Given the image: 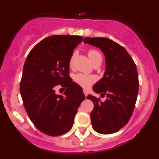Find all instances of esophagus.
<instances>
[{
    "label": "esophagus",
    "mask_w": 159,
    "mask_h": 159,
    "mask_svg": "<svg viewBox=\"0 0 159 159\" xmlns=\"http://www.w3.org/2000/svg\"><path fill=\"white\" fill-rule=\"evenodd\" d=\"M84 94L85 95V96H87V95H88V92L87 91V90L84 89Z\"/></svg>",
    "instance_id": "esophagus-1"
}]
</instances>
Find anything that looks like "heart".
I'll return each mask as SVG.
<instances>
[{"label": "heart", "mask_w": 159, "mask_h": 159, "mask_svg": "<svg viewBox=\"0 0 159 159\" xmlns=\"http://www.w3.org/2000/svg\"><path fill=\"white\" fill-rule=\"evenodd\" d=\"M88 57H89L90 60L92 62H93L94 60H96L97 58L101 57V54L95 49H90L88 51ZM75 58V52L73 53L72 55L70 57L69 60V65H72L73 62H74V60ZM74 81L77 84H79L80 86L83 87V88H88L93 84L94 82V78L92 76H90V75H86V74H83V73H79L74 76L73 78Z\"/></svg>", "instance_id": "1"}]
</instances>
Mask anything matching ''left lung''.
<instances>
[{"label": "left lung", "instance_id": "1", "mask_svg": "<svg viewBox=\"0 0 159 159\" xmlns=\"http://www.w3.org/2000/svg\"><path fill=\"white\" fill-rule=\"evenodd\" d=\"M84 42L100 48L106 57L104 75L93 90L107 99L102 102L92 95L87 96L94 102L92 127L99 134L116 133L128 123L134 111L139 85L136 65L127 50L110 39L86 37Z\"/></svg>", "mask_w": 159, "mask_h": 159}]
</instances>
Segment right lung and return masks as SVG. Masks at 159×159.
<instances>
[{
  "mask_svg": "<svg viewBox=\"0 0 159 159\" xmlns=\"http://www.w3.org/2000/svg\"><path fill=\"white\" fill-rule=\"evenodd\" d=\"M83 37L48 36L35 46L24 64L20 92L28 116L44 134L59 136L72 127L79 107L85 99L83 89L69 76V60ZM66 89L64 96L54 92Z\"/></svg>",
  "mask_w": 159,
  "mask_h": 159,
  "instance_id": "add662e5",
  "label": "right lung"
}]
</instances>
